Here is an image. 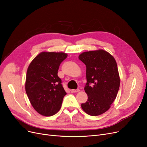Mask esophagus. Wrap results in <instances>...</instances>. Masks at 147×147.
Listing matches in <instances>:
<instances>
[{
	"label": "esophagus",
	"instance_id": "esophagus-1",
	"mask_svg": "<svg viewBox=\"0 0 147 147\" xmlns=\"http://www.w3.org/2000/svg\"><path fill=\"white\" fill-rule=\"evenodd\" d=\"M79 91H80V90H78V89H77V90H72V92H78Z\"/></svg>",
	"mask_w": 147,
	"mask_h": 147
}]
</instances>
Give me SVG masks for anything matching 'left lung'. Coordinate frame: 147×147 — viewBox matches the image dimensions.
I'll use <instances>...</instances> for the list:
<instances>
[{"instance_id": "1", "label": "left lung", "mask_w": 147, "mask_h": 147, "mask_svg": "<svg viewBox=\"0 0 147 147\" xmlns=\"http://www.w3.org/2000/svg\"><path fill=\"white\" fill-rule=\"evenodd\" d=\"M78 58L86 66L84 90L88 99L82 108L91 116H98L110 108L117 96L120 79L117 62L103 50L84 52Z\"/></svg>"}]
</instances>
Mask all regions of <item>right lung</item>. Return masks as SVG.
Returning <instances> with one entry per match:
<instances>
[{
  "instance_id": "right-lung-1",
  "label": "right lung",
  "mask_w": 147,
  "mask_h": 147,
  "mask_svg": "<svg viewBox=\"0 0 147 147\" xmlns=\"http://www.w3.org/2000/svg\"><path fill=\"white\" fill-rule=\"evenodd\" d=\"M67 57L64 53L42 52L28 67L26 94L34 109L43 116L50 117L58 112L67 94L57 75L59 65Z\"/></svg>"
}]
</instances>
